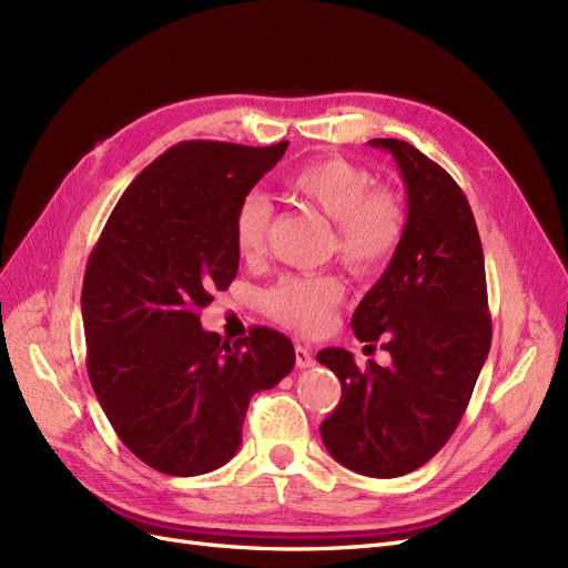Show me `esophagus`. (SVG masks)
Returning <instances> with one entry per match:
<instances>
[{"instance_id":"esophagus-1","label":"esophagus","mask_w":568,"mask_h":568,"mask_svg":"<svg viewBox=\"0 0 568 568\" xmlns=\"http://www.w3.org/2000/svg\"><path fill=\"white\" fill-rule=\"evenodd\" d=\"M313 365H315L313 351L307 346H296V367L305 369V367H313Z\"/></svg>"}]
</instances>
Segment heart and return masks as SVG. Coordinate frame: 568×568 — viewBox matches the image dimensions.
Returning a JSON list of instances; mask_svg holds the SVG:
<instances>
[{"label":"heart","mask_w":568,"mask_h":568,"mask_svg":"<svg viewBox=\"0 0 568 568\" xmlns=\"http://www.w3.org/2000/svg\"><path fill=\"white\" fill-rule=\"evenodd\" d=\"M288 186L305 205L334 222L338 261L355 274L384 270L400 248L407 225L403 196L390 186L374 184L367 168L341 156L301 165ZM272 205L263 194H248L236 205L234 244L244 257L265 251ZM343 284L334 274L284 277L265 294V311L305 334H322L343 301Z\"/></svg>","instance_id":"obj_1"}]
</instances>
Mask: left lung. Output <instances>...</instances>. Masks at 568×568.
Returning a JSON list of instances; mask_svg holds the SVG:
<instances>
[{"label": "left lung", "instance_id": "left-lung-1", "mask_svg": "<svg viewBox=\"0 0 568 568\" xmlns=\"http://www.w3.org/2000/svg\"><path fill=\"white\" fill-rule=\"evenodd\" d=\"M398 163L407 192L400 248L353 315L359 341H386L393 363L365 369L343 348L317 359L341 382L320 426L346 469L395 478L419 469L457 428L490 351L484 248L467 196L445 170L400 140H369Z\"/></svg>", "mask_w": 568, "mask_h": 568}]
</instances>
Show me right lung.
<instances>
[{
	"label": "right lung",
	"instance_id": "right-lung-1",
	"mask_svg": "<svg viewBox=\"0 0 568 568\" xmlns=\"http://www.w3.org/2000/svg\"><path fill=\"white\" fill-rule=\"evenodd\" d=\"M286 146L168 149L120 196L88 261L90 382L118 438L156 471L199 476L227 464L253 393L294 369L284 334L253 326L230 343L199 320L236 277V205Z\"/></svg>",
	"mask_w": 568,
	"mask_h": 568
}]
</instances>
